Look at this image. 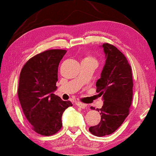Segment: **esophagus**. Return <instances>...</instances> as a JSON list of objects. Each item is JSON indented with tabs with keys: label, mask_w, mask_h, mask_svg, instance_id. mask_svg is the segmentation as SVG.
I'll use <instances>...</instances> for the list:
<instances>
[{
	"label": "esophagus",
	"mask_w": 156,
	"mask_h": 156,
	"mask_svg": "<svg viewBox=\"0 0 156 156\" xmlns=\"http://www.w3.org/2000/svg\"><path fill=\"white\" fill-rule=\"evenodd\" d=\"M76 106H78V107H80V108H82V109H85V108H86V104H83V103H81V102H79V101H78V102H76Z\"/></svg>",
	"instance_id": "1"
}]
</instances>
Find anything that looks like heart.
<instances>
[{"instance_id":"obj_1","label":"heart","mask_w":156,"mask_h":156,"mask_svg":"<svg viewBox=\"0 0 156 156\" xmlns=\"http://www.w3.org/2000/svg\"><path fill=\"white\" fill-rule=\"evenodd\" d=\"M88 60H91V61H95L96 62V60L94 59V58H92V57L90 56H86L84 58L83 60V61H88Z\"/></svg>"}]
</instances>
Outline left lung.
Segmentation results:
<instances>
[{
  "instance_id": "left-lung-1",
  "label": "left lung",
  "mask_w": 156,
  "mask_h": 156,
  "mask_svg": "<svg viewBox=\"0 0 156 156\" xmlns=\"http://www.w3.org/2000/svg\"><path fill=\"white\" fill-rule=\"evenodd\" d=\"M101 47L106 62L96 86L104 104L96 109L101 121L89 128L90 133L98 137L111 135L122 125L129 113L133 88L132 68L126 57L114 45L104 43Z\"/></svg>"
}]
</instances>
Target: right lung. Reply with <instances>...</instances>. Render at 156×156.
<instances>
[{
	"mask_svg": "<svg viewBox=\"0 0 156 156\" xmlns=\"http://www.w3.org/2000/svg\"><path fill=\"white\" fill-rule=\"evenodd\" d=\"M67 51L49 50L29 59L21 69L18 96L26 118L39 135H52L62 127V115L73 106L53 94L58 66Z\"/></svg>",
	"mask_w": 156,
	"mask_h": 156,
	"instance_id": "obj_1",
	"label": "right lung"
}]
</instances>
